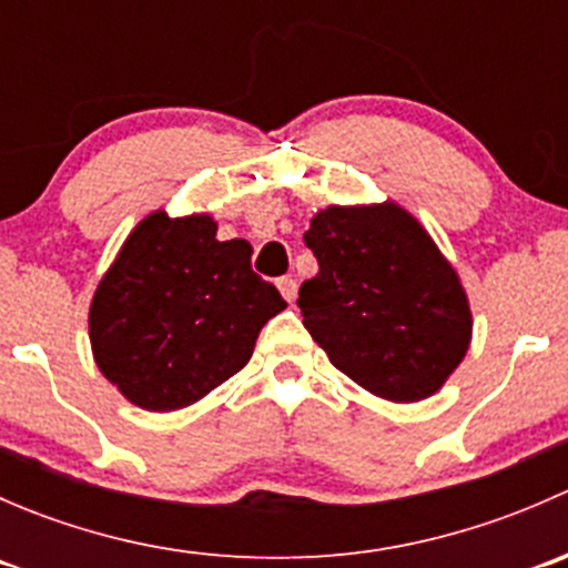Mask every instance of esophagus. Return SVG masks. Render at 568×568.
Masks as SVG:
<instances>
[{"label":"esophagus","instance_id":"obj_1","mask_svg":"<svg viewBox=\"0 0 568 568\" xmlns=\"http://www.w3.org/2000/svg\"><path fill=\"white\" fill-rule=\"evenodd\" d=\"M277 288H280V294H283L285 302H294L296 300V280L280 277L277 280Z\"/></svg>","mask_w":568,"mask_h":568}]
</instances>
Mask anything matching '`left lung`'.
<instances>
[{"label": "left lung", "mask_w": 568, "mask_h": 568, "mask_svg": "<svg viewBox=\"0 0 568 568\" xmlns=\"http://www.w3.org/2000/svg\"><path fill=\"white\" fill-rule=\"evenodd\" d=\"M305 244L318 274L296 305L329 363L393 404L437 393L467 354L473 313L426 227L393 200L326 205Z\"/></svg>", "instance_id": "1"}]
</instances>
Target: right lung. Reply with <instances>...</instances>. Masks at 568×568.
<instances>
[{
	"mask_svg": "<svg viewBox=\"0 0 568 568\" xmlns=\"http://www.w3.org/2000/svg\"><path fill=\"white\" fill-rule=\"evenodd\" d=\"M250 257L244 239H216L211 214H148L90 302L101 374L148 412L183 409L239 374L263 324L285 311Z\"/></svg>",
	"mask_w": 568,
	"mask_h": 568,
	"instance_id": "1",
	"label": "right lung"
}]
</instances>
